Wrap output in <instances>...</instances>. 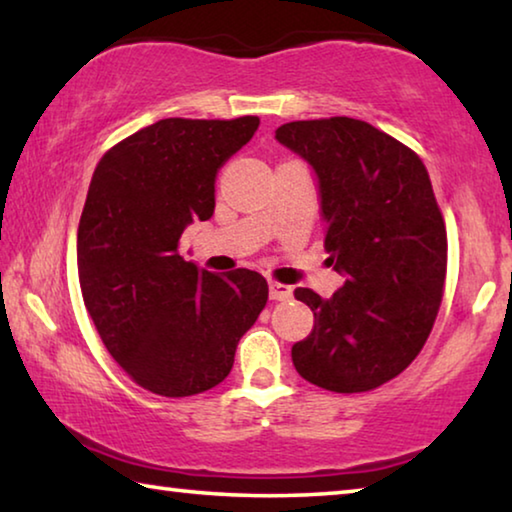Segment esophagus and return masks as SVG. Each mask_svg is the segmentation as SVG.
Instances as JSON below:
<instances>
[{"label":"esophagus","instance_id":"esophagus-1","mask_svg":"<svg viewBox=\"0 0 512 512\" xmlns=\"http://www.w3.org/2000/svg\"><path fill=\"white\" fill-rule=\"evenodd\" d=\"M293 289L289 287V284H282V282H268V296H271V300H289L291 298Z\"/></svg>","mask_w":512,"mask_h":512}]
</instances>
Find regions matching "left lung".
Wrapping results in <instances>:
<instances>
[{"instance_id":"1","label":"left lung","mask_w":512,"mask_h":512,"mask_svg":"<svg viewBox=\"0 0 512 512\" xmlns=\"http://www.w3.org/2000/svg\"><path fill=\"white\" fill-rule=\"evenodd\" d=\"M275 140L314 169L329 264L345 275L329 300L293 291L314 311L293 366L325 391H372L418 357L443 300L447 232L427 167L350 117L291 121Z\"/></svg>"}]
</instances>
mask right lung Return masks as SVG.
Here are the masks:
<instances>
[{
  "instance_id": "add662e5",
  "label": "right lung",
  "mask_w": 512,
  "mask_h": 512,
  "mask_svg": "<svg viewBox=\"0 0 512 512\" xmlns=\"http://www.w3.org/2000/svg\"><path fill=\"white\" fill-rule=\"evenodd\" d=\"M257 126L250 115L160 119L94 169L76 239L83 302L112 359L155 395L221 384L266 307L259 273L216 275L178 253L187 225L214 214L216 173Z\"/></svg>"
}]
</instances>
